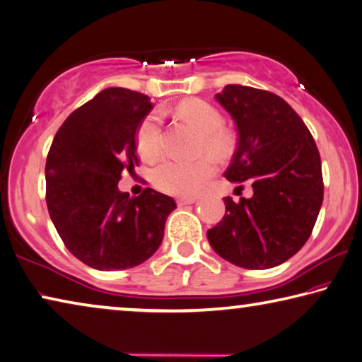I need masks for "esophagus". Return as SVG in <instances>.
Wrapping results in <instances>:
<instances>
[{
	"instance_id": "1",
	"label": "esophagus",
	"mask_w": 362,
	"mask_h": 362,
	"mask_svg": "<svg viewBox=\"0 0 362 362\" xmlns=\"http://www.w3.org/2000/svg\"><path fill=\"white\" fill-rule=\"evenodd\" d=\"M193 203H196V198H185V196L177 198V204L179 206H187V204H193Z\"/></svg>"
}]
</instances>
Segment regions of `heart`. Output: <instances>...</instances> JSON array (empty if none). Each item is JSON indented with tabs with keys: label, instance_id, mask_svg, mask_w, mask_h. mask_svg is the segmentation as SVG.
Segmentation results:
<instances>
[{
	"label": "heart",
	"instance_id": "obj_1",
	"mask_svg": "<svg viewBox=\"0 0 362 362\" xmlns=\"http://www.w3.org/2000/svg\"><path fill=\"white\" fill-rule=\"evenodd\" d=\"M183 119L203 132L199 151L226 156L233 148V139L223 127V116L212 103L201 99H189L179 105ZM137 148L145 159H156L163 153V116L161 112H151L140 122L137 129ZM217 166L211 158L185 163L169 159L155 168L151 175L153 185L164 193L175 196H193L216 174Z\"/></svg>",
	"mask_w": 362,
	"mask_h": 362
}]
</instances>
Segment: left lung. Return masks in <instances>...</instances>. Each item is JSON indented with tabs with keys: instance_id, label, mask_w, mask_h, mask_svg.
<instances>
[{
	"instance_id": "8db88e82",
	"label": "left lung",
	"mask_w": 362,
	"mask_h": 362,
	"mask_svg": "<svg viewBox=\"0 0 362 362\" xmlns=\"http://www.w3.org/2000/svg\"><path fill=\"white\" fill-rule=\"evenodd\" d=\"M231 115L238 148L225 177L252 179V198L225 201V216L207 231L212 249L247 269H267L296 255L313 231L324 183L308 127L279 95L228 84L216 95Z\"/></svg>"
}]
</instances>
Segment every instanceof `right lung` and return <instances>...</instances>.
<instances>
[{
    "instance_id": "obj_1",
    "label": "right lung",
    "mask_w": 362,
    "mask_h": 362,
    "mask_svg": "<svg viewBox=\"0 0 362 362\" xmlns=\"http://www.w3.org/2000/svg\"><path fill=\"white\" fill-rule=\"evenodd\" d=\"M150 97L108 88L60 126L46 159L49 216L66 249L102 272L137 267L156 252L175 201L151 188L131 198L118 189L134 170L137 129Z\"/></svg>"
}]
</instances>
